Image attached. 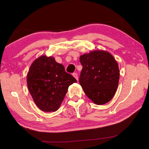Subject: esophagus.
<instances>
[{"mask_svg": "<svg viewBox=\"0 0 149 149\" xmlns=\"http://www.w3.org/2000/svg\"><path fill=\"white\" fill-rule=\"evenodd\" d=\"M72 75H73V76H74L75 78V79L78 80V75H77V73H74V74H73Z\"/></svg>", "mask_w": 149, "mask_h": 149, "instance_id": "obj_1", "label": "esophagus"}]
</instances>
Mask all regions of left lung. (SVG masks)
I'll use <instances>...</instances> for the list:
<instances>
[{"label":"left lung","mask_w":149,"mask_h":149,"mask_svg":"<svg viewBox=\"0 0 149 149\" xmlns=\"http://www.w3.org/2000/svg\"><path fill=\"white\" fill-rule=\"evenodd\" d=\"M83 68L79 84L87 97L95 104H107L118 86L120 71L114 56L106 50H96L79 58Z\"/></svg>","instance_id":"1"}]
</instances>
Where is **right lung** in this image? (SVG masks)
<instances>
[{"mask_svg": "<svg viewBox=\"0 0 149 149\" xmlns=\"http://www.w3.org/2000/svg\"><path fill=\"white\" fill-rule=\"evenodd\" d=\"M77 80L65 72L54 58L45 55L35 59L27 75L29 91L40 110L55 112L61 105L70 85Z\"/></svg>", "mask_w": 149, "mask_h": 149, "instance_id": "1", "label": "right lung"}]
</instances>
